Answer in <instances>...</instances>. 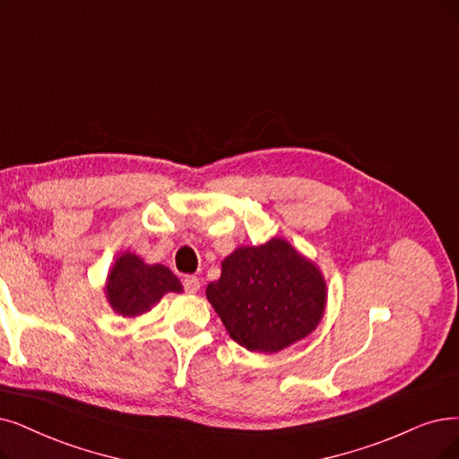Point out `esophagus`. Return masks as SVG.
Instances as JSON below:
<instances>
[{
    "instance_id": "1",
    "label": "esophagus",
    "mask_w": 459,
    "mask_h": 459,
    "mask_svg": "<svg viewBox=\"0 0 459 459\" xmlns=\"http://www.w3.org/2000/svg\"><path fill=\"white\" fill-rule=\"evenodd\" d=\"M182 286H185L186 293H197L201 288V282L197 277H194V274H188V277H185V281H182Z\"/></svg>"
}]
</instances>
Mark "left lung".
<instances>
[{"mask_svg":"<svg viewBox=\"0 0 459 459\" xmlns=\"http://www.w3.org/2000/svg\"><path fill=\"white\" fill-rule=\"evenodd\" d=\"M320 269L284 239L235 248L207 299L233 341L273 354L313 333L325 308Z\"/></svg>","mask_w":459,"mask_h":459,"instance_id":"obj_1","label":"left lung"}]
</instances>
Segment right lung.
Returning a JSON list of instances; mask_svg holds the SVG:
<instances>
[{
    "mask_svg": "<svg viewBox=\"0 0 459 459\" xmlns=\"http://www.w3.org/2000/svg\"><path fill=\"white\" fill-rule=\"evenodd\" d=\"M168 291H182L173 271L161 264L146 265L139 255L124 252L107 277V301L122 316H137L158 303Z\"/></svg>",
    "mask_w": 459,
    "mask_h": 459,
    "instance_id": "right-lung-1",
    "label": "right lung"
}]
</instances>
